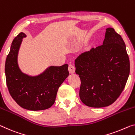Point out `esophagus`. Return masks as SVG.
Wrapping results in <instances>:
<instances>
[{
	"label": "esophagus",
	"instance_id": "obj_1",
	"mask_svg": "<svg viewBox=\"0 0 135 135\" xmlns=\"http://www.w3.org/2000/svg\"><path fill=\"white\" fill-rule=\"evenodd\" d=\"M68 69H69V71L70 74L75 73V68L74 66H73L72 65H69Z\"/></svg>",
	"mask_w": 135,
	"mask_h": 135
}]
</instances>
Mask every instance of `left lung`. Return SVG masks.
<instances>
[{
	"instance_id": "left-lung-1",
	"label": "left lung",
	"mask_w": 135,
	"mask_h": 135,
	"mask_svg": "<svg viewBox=\"0 0 135 135\" xmlns=\"http://www.w3.org/2000/svg\"><path fill=\"white\" fill-rule=\"evenodd\" d=\"M75 66L81 80L80 98L91 107H106L115 102L130 74L125 43L112 28L106 29L103 45L82 53Z\"/></svg>"
}]
</instances>
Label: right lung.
<instances>
[{"instance_id":"add662e5","label":"right lung","mask_w":135,"mask_h":135,"mask_svg":"<svg viewBox=\"0 0 135 135\" xmlns=\"http://www.w3.org/2000/svg\"><path fill=\"white\" fill-rule=\"evenodd\" d=\"M20 32L12 41L5 61L7 85L12 98L20 107L30 110L50 108L55 103L57 91L69 75L68 65L49 66L37 76H30L20 69L17 57L22 39Z\"/></svg>"}]
</instances>
